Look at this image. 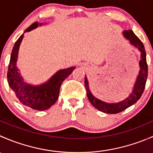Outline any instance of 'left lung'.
Here are the masks:
<instances>
[{
    "mask_svg": "<svg viewBox=\"0 0 153 153\" xmlns=\"http://www.w3.org/2000/svg\"><path fill=\"white\" fill-rule=\"evenodd\" d=\"M123 35H124L125 38H126L130 42L131 44H132L134 47L138 48V50L141 53V60L139 61V74L137 77L136 81H135V84L134 85L132 93L127 98H125L123 101H120V102L109 104V103L104 102V101L95 98L92 95V94L91 93L90 90H89V83H88L86 77H85V80H84V84H85L86 89V95H87L89 101H90L92 106H95L96 109L101 111V112H105V113H118L120 112H122L123 110L126 109L129 106L135 104L142 95L145 88V84H146V78H147L148 67L147 64H146V52H145L144 46H143V43L141 42V40L135 35V33L131 29L124 30L123 32Z\"/></svg>",
    "mask_w": 153,
    "mask_h": 153,
    "instance_id": "left-lung-1",
    "label": "left lung"
}]
</instances>
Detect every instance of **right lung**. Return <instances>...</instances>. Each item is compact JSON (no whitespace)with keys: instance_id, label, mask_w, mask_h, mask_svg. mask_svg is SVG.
Wrapping results in <instances>:
<instances>
[{"instance_id":"1","label":"right lung","mask_w":153,"mask_h":153,"mask_svg":"<svg viewBox=\"0 0 153 153\" xmlns=\"http://www.w3.org/2000/svg\"><path fill=\"white\" fill-rule=\"evenodd\" d=\"M38 25H42V24L35 22L24 32L37 28ZM24 35L22 34L17 40L12 49L7 72V81L17 98L23 105L36 110H45L56 102L59 96L61 84L72 73L75 67H69L58 71L49 81L41 85L33 86L26 83L16 67L18 50L24 38Z\"/></svg>"}]
</instances>
